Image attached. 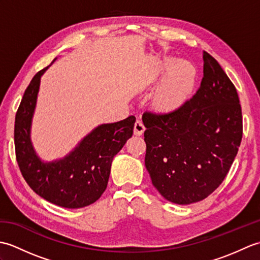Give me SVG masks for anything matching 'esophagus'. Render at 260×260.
<instances>
[{"label":"esophagus","mask_w":260,"mask_h":260,"mask_svg":"<svg viewBox=\"0 0 260 260\" xmlns=\"http://www.w3.org/2000/svg\"><path fill=\"white\" fill-rule=\"evenodd\" d=\"M144 131H145V126L143 124V121L141 119H137L134 125V134L137 136H141L143 133H144Z\"/></svg>","instance_id":"esophagus-1"}]
</instances>
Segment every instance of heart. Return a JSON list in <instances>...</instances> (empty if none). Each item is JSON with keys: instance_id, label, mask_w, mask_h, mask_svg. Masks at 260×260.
Instances as JSON below:
<instances>
[{"instance_id": "1", "label": "heart", "mask_w": 260, "mask_h": 260, "mask_svg": "<svg viewBox=\"0 0 260 260\" xmlns=\"http://www.w3.org/2000/svg\"><path fill=\"white\" fill-rule=\"evenodd\" d=\"M165 68L170 71L155 92L154 104L158 109L169 112L180 107L189 97L194 87L197 71L191 63L174 60H169Z\"/></svg>"}]
</instances>
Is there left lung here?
Returning a JSON list of instances; mask_svg holds the SVG:
<instances>
[{"label": "left lung", "mask_w": 260, "mask_h": 260, "mask_svg": "<svg viewBox=\"0 0 260 260\" xmlns=\"http://www.w3.org/2000/svg\"><path fill=\"white\" fill-rule=\"evenodd\" d=\"M203 78L191 99L168 113L145 112V167L167 200L199 202L222 183L238 153L242 115L236 87L203 51Z\"/></svg>", "instance_id": "left-lung-1"}]
</instances>
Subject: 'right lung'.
<instances>
[{
  "label": "right lung",
  "mask_w": 260,
  "mask_h": 260,
  "mask_svg": "<svg viewBox=\"0 0 260 260\" xmlns=\"http://www.w3.org/2000/svg\"><path fill=\"white\" fill-rule=\"evenodd\" d=\"M48 68L33 77L16 112V161L26 183L38 196L59 207L84 208L97 201L106 190L113 158L133 135L136 118L129 116L117 123L98 126L69 155L59 161L42 162L33 150L30 128L41 76Z\"/></svg>",
  "instance_id": "add662e5"
}]
</instances>
